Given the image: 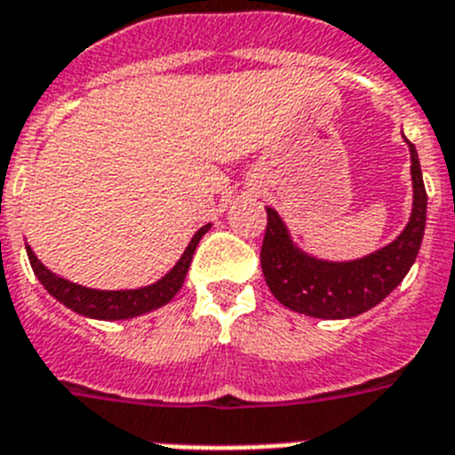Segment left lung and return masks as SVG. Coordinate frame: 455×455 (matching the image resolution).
<instances>
[{"instance_id":"1","label":"left lung","mask_w":455,"mask_h":455,"mask_svg":"<svg viewBox=\"0 0 455 455\" xmlns=\"http://www.w3.org/2000/svg\"><path fill=\"white\" fill-rule=\"evenodd\" d=\"M408 146L414 192L410 222L394 243L364 259L337 263L304 254L291 240L279 212L266 208L267 227L260 247V267L272 295L283 307L314 318L341 321L380 304L405 279L424 240L428 204L417 148L410 141Z\"/></svg>"}]
</instances>
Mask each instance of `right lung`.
I'll return each instance as SVG.
<instances>
[{
	"label": "right lung",
	"instance_id": "1",
	"mask_svg": "<svg viewBox=\"0 0 455 455\" xmlns=\"http://www.w3.org/2000/svg\"><path fill=\"white\" fill-rule=\"evenodd\" d=\"M208 228H211V224H205L195 233V238L189 240L179 263L162 279H157L151 286L132 288V291H96V288L80 286V283L68 282V279L47 270L36 259V254L31 251L29 244H27V256H29V263L34 267V275L45 286L47 293L57 298L61 304H66L75 314L86 315V318H98V321H125V318H134V315L160 309L173 295L179 293L185 282V275L189 270V263H192V256H195L196 244H199V240L204 238Z\"/></svg>",
	"mask_w": 455,
	"mask_h": 455
}]
</instances>
